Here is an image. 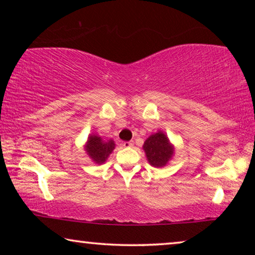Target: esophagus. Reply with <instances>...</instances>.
Returning a JSON list of instances; mask_svg holds the SVG:
<instances>
[{
  "label": "esophagus",
  "instance_id": "esophagus-1",
  "mask_svg": "<svg viewBox=\"0 0 255 255\" xmlns=\"http://www.w3.org/2000/svg\"><path fill=\"white\" fill-rule=\"evenodd\" d=\"M125 147H131V146H133V143L132 141H124V144H123Z\"/></svg>",
  "mask_w": 255,
  "mask_h": 255
}]
</instances>
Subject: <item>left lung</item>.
Instances as JSON below:
<instances>
[{"label":"left lung","mask_w":255,"mask_h":255,"mask_svg":"<svg viewBox=\"0 0 255 255\" xmlns=\"http://www.w3.org/2000/svg\"><path fill=\"white\" fill-rule=\"evenodd\" d=\"M143 148L150 165L161 167L166 165L174 153L173 146L170 144L165 133L158 131L145 140Z\"/></svg>","instance_id":"8db88e82"}]
</instances>
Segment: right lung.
Masks as SVG:
<instances>
[{
    "label": "right lung",
    "mask_w": 255,
    "mask_h": 255,
    "mask_svg": "<svg viewBox=\"0 0 255 255\" xmlns=\"http://www.w3.org/2000/svg\"><path fill=\"white\" fill-rule=\"evenodd\" d=\"M85 149L88 154L91 156L94 162L98 164H102L109 156V154L115 148L114 140L105 141L100 136L91 135L89 137L88 143H86Z\"/></svg>",
    "instance_id": "right-lung-1"
}]
</instances>
